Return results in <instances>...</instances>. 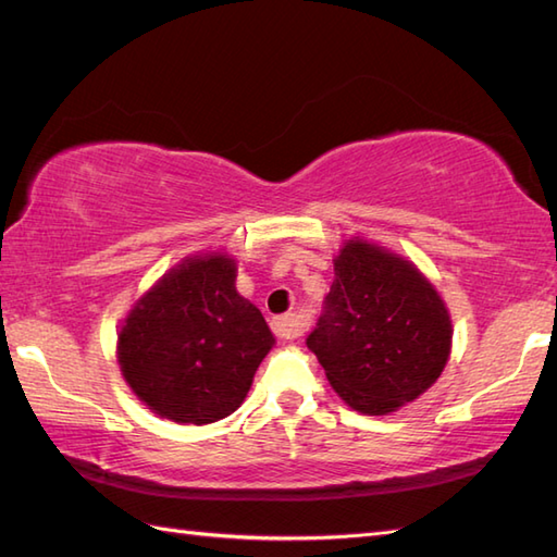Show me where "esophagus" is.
<instances>
[{"instance_id": "1", "label": "esophagus", "mask_w": 557, "mask_h": 557, "mask_svg": "<svg viewBox=\"0 0 557 557\" xmlns=\"http://www.w3.org/2000/svg\"><path fill=\"white\" fill-rule=\"evenodd\" d=\"M304 323L299 315L294 313H285V315H277V319H272V333H275L280 341H294V337L301 335Z\"/></svg>"}]
</instances>
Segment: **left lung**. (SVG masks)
<instances>
[{"label": "left lung", "mask_w": 557, "mask_h": 557, "mask_svg": "<svg viewBox=\"0 0 557 557\" xmlns=\"http://www.w3.org/2000/svg\"><path fill=\"white\" fill-rule=\"evenodd\" d=\"M307 347L347 406L386 416L437 381L451 350V321L416 265L357 238L335 260Z\"/></svg>", "instance_id": "1"}]
</instances>
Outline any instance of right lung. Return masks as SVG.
Instances as JSON below:
<instances>
[{"label":"right lung","mask_w":557,"mask_h":557,"mask_svg":"<svg viewBox=\"0 0 557 557\" xmlns=\"http://www.w3.org/2000/svg\"><path fill=\"white\" fill-rule=\"evenodd\" d=\"M226 256L173 268L117 335V362L139 400L173 422L207 424L242 406L272 333L234 287Z\"/></svg>","instance_id":"add662e5"}]
</instances>
